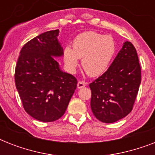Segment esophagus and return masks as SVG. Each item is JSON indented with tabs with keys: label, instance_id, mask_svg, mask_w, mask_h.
<instances>
[{
	"label": "esophagus",
	"instance_id": "esophagus-1",
	"mask_svg": "<svg viewBox=\"0 0 155 155\" xmlns=\"http://www.w3.org/2000/svg\"><path fill=\"white\" fill-rule=\"evenodd\" d=\"M85 85H86L85 82H84V81H79L77 84V87L78 88H83V87H85Z\"/></svg>",
	"mask_w": 155,
	"mask_h": 155
}]
</instances>
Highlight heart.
Instances as JSON below:
<instances>
[{
	"label": "heart",
	"mask_w": 155,
	"mask_h": 155,
	"mask_svg": "<svg viewBox=\"0 0 155 155\" xmlns=\"http://www.w3.org/2000/svg\"><path fill=\"white\" fill-rule=\"evenodd\" d=\"M115 52L116 43L113 37L88 31L75 38L72 49L65 47L63 60L68 71L74 73L81 58L85 71L91 76H97L105 71Z\"/></svg>",
	"instance_id": "heart-1"
}]
</instances>
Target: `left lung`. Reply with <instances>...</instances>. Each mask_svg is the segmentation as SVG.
<instances>
[{
  "instance_id": "obj_1",
  "label": "left lung",
  "mask_w": 155,
  "mask_h": 155,
  "mask_svg": "<svg viewBox=\"0 0 155 155\" xmlns=\"http://www.w3.org/2000/svg\"><path fill=\"white\" fill-rule=\"evenodd\" d=\"M141 84V67L135 47L125 42L101 76L89 84L91 108L104 123H113L132 111Z\"/></svg>"
}]
</instances>
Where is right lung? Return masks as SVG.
<instances>
[{
	"instance_id": "add662e5",
	"label": "right lung",
	"mask_w": 155,
	"mask_h": 155,
	"mask_svg": "<svg viewBox=\"0 0 155 155\" xmlns=\"http://www.w3.org/2000/svg\"><path fill=\"white\" fill-rule=\"evenodd\" d=\"M59 30L42 33L21 50L15 84L25 112L42 122L64 114L77 86L72 75L62 71L54 58L63 55Z\"/></svg>"
}]
</instances>
